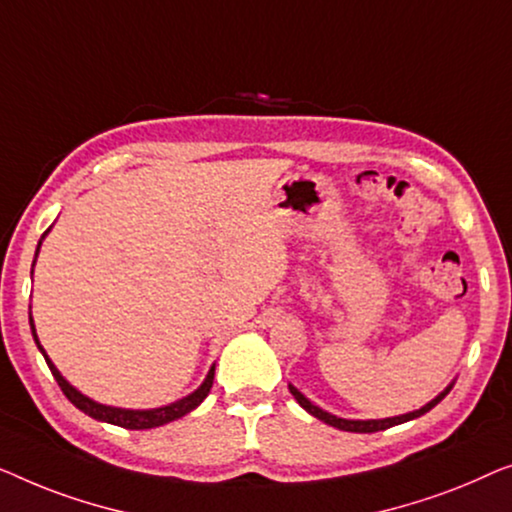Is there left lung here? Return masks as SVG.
Wrapping results in <instances>:
<instances>
[{
	"mask_svg": "<svg viewBox=\"0 0 512 512\" xmlns=\"http://www.w3.org/2000/svg\"><path fill=\"white\" fill-rule=\"evenodd\" d=\"M452 385H455V383H450L441 394H438L436 399H431L427 406H422L420 410H413V413L397 415V417H385V420H345V417H336V415L327 413V410H322L320 406H315V403L308 401L304 394H301L294 385H290V392H292V397L297 399V403H299L301 408L308 410V413H311L313 417H318V420L327 422L329 427H336V429H341V431H355V434H373V431L390 429V427H394V424H403V422H408V420H415V417H420L424 413H429V410L434 408L438 401L445 399V394L452 390Z\"/></svg>",
	"mask_w": 512,
	"mask_h": 512,
	"instance_id": "8db88e82",
	"label": "left lung"
}]
</instances>
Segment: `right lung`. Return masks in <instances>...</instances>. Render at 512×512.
Masks as SVG:
<instances>
[{
  "label": "right lung",
  "mask_w": 512,
  "mask_h": 512,
  "mask_svg": "<svg viewBox=\"0 0 512 512\" xmlns=\"http://www.w3.org/2000/svg\"><path fill=\"white\" fill-rule=\"evenodd\" d=\"M46 234H43V236H46ZM43 236H41V239H43ZM39 246H41V241H39ZM37 253H39V248H37ZM30 325H32L34 341H37L41 355L46 357L48 369H50V373H53V378L57 380V385H60V390L64 392V397H67L71 403H74L78 410H83L85 415L95 417V420H99V422H109V424H115V427H125V429H155V427H162V424L174 422V420H178V417H183V415L190 413V410L197 408L199 403L208 397V392H211V387H213L215 366H211V371H208L206 380L197 387V390H194L192 394H187V397H183V399L169 403V406L150 408V410H129V408L104 406V403H97V401H92L90 397H85V394L78 392L74 385H69L67 380L62 378V373L57 371L55 364L48 359L46 350L41 348V343H39V338H37V331H34L32 318H30Z\"/></svg>",
  "instance_id": "right-lung-1"
}]
</instances>
